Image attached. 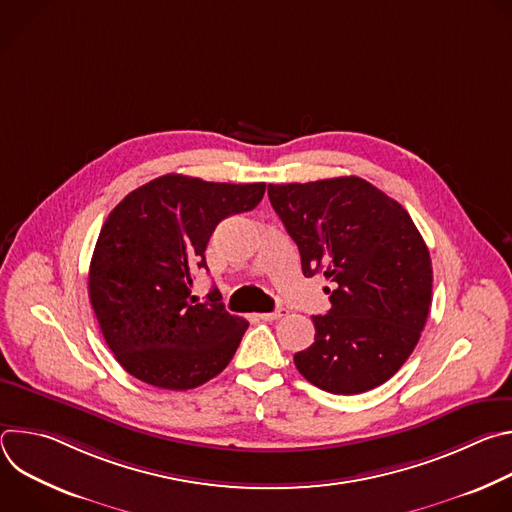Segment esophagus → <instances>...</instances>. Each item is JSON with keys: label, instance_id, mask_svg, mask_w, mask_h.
<instances>
[{"label": "esophagus", "instance_id": "obj_1", "mask_svg": "<svg viewBox=\"0 0 512 512\" xmlns=\"http://www.w3.org/2000/svg\"><path fill=\"white\" fill-rule=\"evenodd\" d=\"M285 314H287V310H285V308H277V310H273V312L259 314V320H263V322H271V320H277V318H281V316H285Z\"/></svg>", "mask_w": 512, "mask_h": 512}]
</instances>
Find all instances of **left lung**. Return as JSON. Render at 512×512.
<instances>
[{
  "mask_svg": "<svg viewBox=\"0 0 512 512\" xmlns=\"http://www.w3.org/2000/svg\"><path fill=\"white\" fill-rule=\"evenodd\" d=\"M267 194L304 275L332 283V308L312 316L314 344L294 356L298 371L334 395L383 385L417 346L431 306V259L411 216L358 176L269 184Z\"/></svg>",
  "mask_w": 512,
  "mask_h": 512,
  "instance_id": "1",
  "label": "left lung"
}]
</instances>
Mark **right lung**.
I'll return each instance as SVG.
<instances>
[{"label":"right lung","mask_w":512,"mask_h":512,"mask_svg":"<svg viewBox=\"0 0 512 512\" xmlns=\"http://www.w3.org/2000/svg\"><path fill=\"white\" fill-rule=\"evenodd\" d=\"M265 184L204 182L166 174L129 192L107 216L89 298L107 346L135 379L170 391L225 371L249 326L231 316L216 287L196 304L192 279L223 218L253 210Z\"/></svg>","instance_id":"right-lung-1"}]
</instances>
